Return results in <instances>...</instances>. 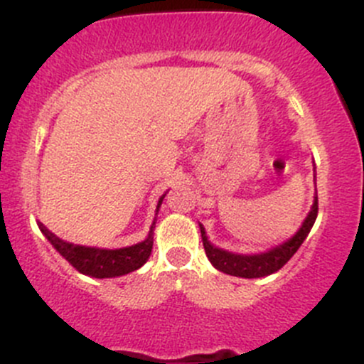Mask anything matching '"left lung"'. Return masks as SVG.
Returning a JSON list of instances; mask_svg holds the SVG:
<instances>
[{
	"label": "left lung",
	"mask_w": 364,
	"mask_h": 364,
	"mask_svg": "<svg viewBox=\"0 0 364 364\" xmlns=\"http://www.w3.org/2000/svg\"><path fill=\"white\" fill-rule=\"evenodd\" d=\"M316 214H318V200H315L311 212L308 214V218H306L301 230L289 240V242L282 244V246L260 255H235L230 253V251H223L219 250V247H214L208 242L207 237H205L203 226H200L205 253H207L210 264L214 265L218 271L225 272V274L237 276V278H264V276H269L272 274V272L279 271V269L296 255V251L299 250L301 244H303L306 237H308L309 230H311L313 223H315L316 219Z\"/></svg>",
	"instance_id": "8db88e82"
}]
</instances>
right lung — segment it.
I'll return each mask as SVG.
<instances>
[{"label": "right lung", "instance_id": "1", "mask_svg": "<svg viewBox=\"0 0 364 364\" xmlns=\"http://www.w3.org/2000/svg\"><path fill=\"white\" fill-rule=\"evenodd\" d=\"M163 198L159 200V205L163 203ZM38 228L75 271L92 276V278H114V276L129 274L141 267L152 253V232L149 239L136 246L122 247V250H99V247L74 246V244L65 242L55 233L49 232L42 223H38Z\"/></svg>", "mask_w": 364, "mask_h": 364}]
</instances>
